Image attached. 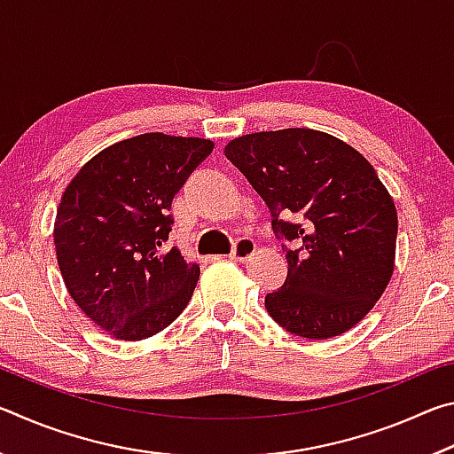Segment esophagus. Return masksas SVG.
Instances as JSON below:
<instances>
[{"instance_id": "1", "label": "esophagus", "mask_w": 454, "mask_h": 454, "mask_svg": "<svg viewBox=\"0 0 454 454\" xmlns=\"http://www.w3.org/2000/svg\"><path fill=\"white\" fill-rule=\"evenodd\" d=\"M256 250V244L252 238H238V240L234 242V248H232V254H230V258L232 260H240V262H244V260H248L252 254H254Z\"/></svg>"}]
</instances>
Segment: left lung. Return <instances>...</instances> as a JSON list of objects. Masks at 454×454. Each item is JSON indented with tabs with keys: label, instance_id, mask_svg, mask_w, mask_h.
Returning <instances> with one entry per match:
<instances>
[{
	"label": "left lung",
	"instance_id": "left-lung-1",
	"mask_svg": "<svg viewBox=\"0 0 454 454\" xmlns=\"http://www.w3.org/2000/svg\"><path fill=\"white\" fill-rule=\"evenodd\" d=\"M224 152L262 196L286 252V280L266 294L268 314L312 340L358 325L395 270L396 208L374 168L309 128L246 134Z\"/></svg>",
	"mask_w": 454,
	"mask_h": 454
}]
</instances>
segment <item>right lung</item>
I'll use <instances>...</instances> for the list:
<instances>
[{"label": "right lung", "mask_w": 454, "mask_h": 454, "mask_svg": "<svg viewBox=\"0 0 454 454\" xmlns=\"http://www.w3.org/2000/svg\"><path fill=\"white\" fill-rule=\"evenodd\" d=\"M212 148L202 137H128L91 158L61 196L53 242L66 288L118 340L170 326L194 294L200 266L164 244L172 200Z\"/></svg>", "instance_id": "add662e5"}]
</instances>
